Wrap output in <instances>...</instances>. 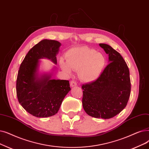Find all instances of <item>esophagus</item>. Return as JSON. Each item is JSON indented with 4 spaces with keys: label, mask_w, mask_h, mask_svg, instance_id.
I'll use <instances>...</instances> for the list:
<instances>
[{
    "label": "esophagus",
    "mask_w": 149,
    "mask_h": 149,
    "mask_svg": "<svg viewBox=\"0 0 149 149\" xmlns=\"http://www.w3.org/2000/svg\"><path fill=\"white\" fill-rule=\"evenodd\" d=\"M70 85L71 87H74L77 86V83L74 81V80H71L70 83Z\"/></svg>",
    "instance_id": "obj_1"
}]
</instances>
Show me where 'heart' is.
Returning a JSON list of instances; mask_svg holds the SVG:
<instances>
[{
  "instance_id": "obj_1",
  "label": "heart",
  "mask_w": 149,
  "mask_h": 149,
  "mask_svg": "<svg viewBox=\"0 0 149 149\" xmlns=\"http://www.w3.org/2000/svg\"><path fill=\"white\" fill-rule=\"evenodd\" d=\"M66 61L60 60L61 68L68 73L79 70L80 79L90 83L99 78L106 63L105 56L88 47L70 49L66 55Z\"/></svg>"
}]
</instances>
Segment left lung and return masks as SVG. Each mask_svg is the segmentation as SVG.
Returning a JSON list of instances; mask_svg holds the SVG:
<instances>
[{"label": "left lung", "mask_w": 149, "mask_h": 149, "mask_svg": "<svg viewBox=\"0 0 149 149\" xmlns=\"http://www.w3.org/2000/svg\"><path fill=\"white\" fill-rule=\"evenodd\" d=\"M109 64L96 80L83 85L84 110L95 118L110 119L120 113L128 103L131 92L130 72L120 54L106 44H99Z\"/></svg>", "instance_id": "left-lung-1"}]
</instances>
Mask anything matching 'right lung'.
I'll list each match as a JSON object with an SVG mask.
<instances>
[{
    "label": "right lung",
    "mask_w": 149,
    "mask_h": 149,
    "mask_svg": "<svg viewBox=\"0 0 149 149\" xmlns=\"http://www.w3.org/2000/svg\"><path fill=\"white\" fill-rule=\"evenodd\" d=\"M61 43L43 40L32 47L25 56L18 71L16 94L21 105L37 118L52 116L58 111L61 103L70 90L69 81L52 79V74L39 76L38 68L42 58L57 64L56 54Z\"/></svg>",
    "instance_id": "1"
}]
</instances>
